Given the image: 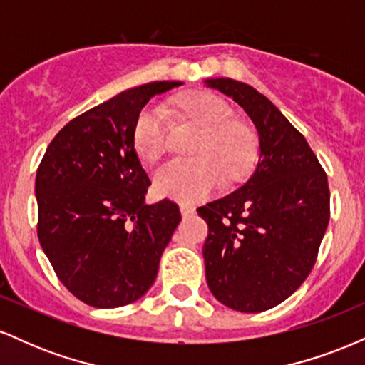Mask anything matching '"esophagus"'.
<instances>
[{"instance_id":"1","label":"esophagus","mask_w":365,"mask_h":365,"mask_svg":"<svg viewBox=\"0 0 365 365\" xmlns=\"http://www.w3.org/2000/svg\"><path fill=\"white\" fill-rule=\"evenodd\" d=\"M180 212H182L183 217L192 216L195 212V207L190 206V204H180Z\"/></svg>"}]
</instances>
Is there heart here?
<instances>
[{
  "label": "heart",
  "mask_w": 365,
  "mask_h": 365,
  "mask_svg": "<svg viewBox=\"0 0 365 365\" xmlns=\"http://www.w3.org/2000/svg\"><path fill=\"white\" fill-rule=\"evenodd\" d=\"M182 120L200 130L190 148V161H173L154 175L159 195L185 202L204 199L226 182H245L259 161V137L245 121L233 118L232 106L212 92H192L173 103ZM135 153L145 163L158 161L166 153L165 111L159 106L144 108L133 123Z\"/></svg>",
  "instance_id": "obj_1"
}]
</instances>
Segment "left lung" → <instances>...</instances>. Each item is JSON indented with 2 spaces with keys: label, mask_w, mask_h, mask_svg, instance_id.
Segmentation results:
<instances>
[{
  "label": "left lung",
  "mask_w": 365,
  "mask_h": 365,
  "mask_svg": "<svg viewBox=\"0 0 365 365\" xmlns=\"http://www.w3.org/2000/svg\"><path fill=\"white\" fill-rule=\"evenodd\" d=\"M206 83L240 104L259 132L257 168L245 185L197 209L212 295L240 312L287 300L316 264L329 223L328 177L302 133L266 96L232 78Z\"/></svg>",
  "instance_id": "1"
}]
</instances>
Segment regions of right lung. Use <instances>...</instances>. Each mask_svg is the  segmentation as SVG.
I'll return each instance as SVG.
<instances>
[{"instance_id": "obj_1", "label": "right lung", "mask_w": 365, "mask_h": 365, "mask_svg": "<svg viewBox=\"0 0 365 365\" xmlns=\"http://www.w3.org/2000/svg\"><path fill=\"white\" fill-rule=\"evenodd\" d=\"M178 86L150 82L82 113L56 133L37 168L41 247L60 282L92 307L140 299L182 220L173 200L145 204L150 180L132 140L149 99Z\"/></svg>"}]
</instances>
